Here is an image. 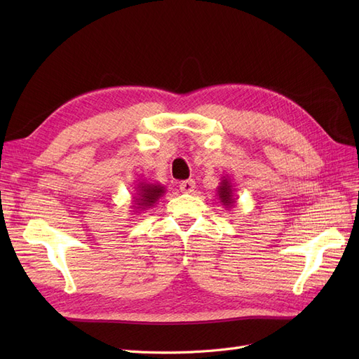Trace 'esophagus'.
Listing matches in <instances>:
<instances>
[{
	"instance_id": "1",
	"label": "esophagus",
	"mask_w": 359,
	"mask_h": 359,
	"mask_svg": "<svg viewBox=\"0 0 359 359\" xmlns=\"http://www.w3.org/2000/svg\"><path fill=\"white\" fill-rule=\"evenodd\" d=\"M194 187H196V186H194L193 180H186V181L180 182V190L182 193H191L194 190Z\"/></svg>"
}]
</instances>
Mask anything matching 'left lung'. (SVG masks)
<instances>
[{
	"instance_id": "1",
	"label": "left lung",
	"mask_w": 359,
	"mask_h": 359,
	"mask_svg": "<svg viewBox=\"0 0 359 359\" xmlns=\"http://www.w3.org/2000/svg\"><path fill=\"white\" fill-rule=\"evenodd\" d=\"M217 198H219L220 203L224 206L226 210H231L235 208L236 205V194H235V189H233V184L231 181L229 177H222V181L219 184V187H217Z\"/></svg>"
}]
</instances>
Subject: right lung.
Segmentation results:
<instances>
[{
  "label": "right lung",
  "instance_id": "right-lung-1",
  "mask_svg": "<svg viewBox=\"0 0 359 359\" xmlns=\"http://www.w3.org/2000/svg\"><path fill=\"white\" fill-rule=\"evenodd\" d=\"M136 193L133 196V205L130 208L133 210V214H140V211H145L166 193L165 186L158 182H148V181H139L135 187Z\"/></svg>",
  "mask_w": 359,
  "mask_h": 359
}]
</instances>
